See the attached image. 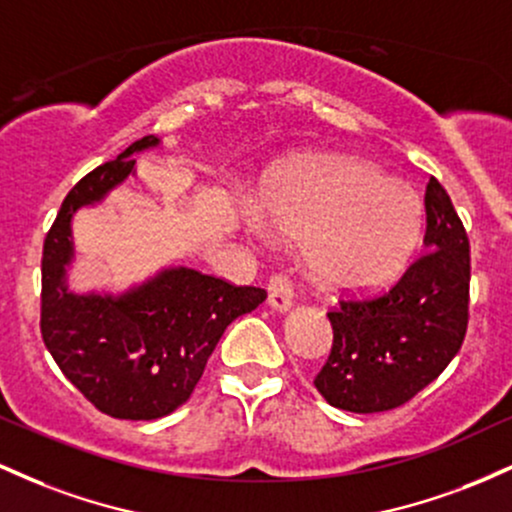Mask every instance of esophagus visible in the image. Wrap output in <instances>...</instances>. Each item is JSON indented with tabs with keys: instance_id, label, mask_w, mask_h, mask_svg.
I'll return each instance as SVG.
<instances>
[{
	"instance_id": "obj_1",
	"label": "esophagus",
	"mask_w": 512,
	"mask_h": 512,
	"mask_svg": "<svg viewBox=\"0 0 512 512\" xmlns=\"http://www.w3.org/2000/svg\"><path fill=\"white\" fill-rule=\"evenodd\" d=\"M267 293H269V305L284 313V310H289L293 303V281L284 272H276L269 276Z\"/></svg>"
}]
</instances>
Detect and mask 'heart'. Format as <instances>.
Listing matches in <instances>:
<instances>
[{
  "label": "heart",
  "instance_id": "b5f03b06",
  "mask_svg": "<svg viewBox=\"0 0 512 512\" xmlns=\"http://www.w3.org/2000/svg\"><path fill=\"white\" fill-rule=\"evenodd\" d=\"M274 228L310 240V264L339 289H375L407 267L424 228V202L363 161H327L286 175L262 195Z\"/></svg>",
  "mask_w": 512,
  "mask_h": 512
}]
</instances>
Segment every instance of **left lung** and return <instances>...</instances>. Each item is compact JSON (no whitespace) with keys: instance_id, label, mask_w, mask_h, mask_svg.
<instances>
[{"instance_id":"left-lung-1","label":"left lung","mask_w":512,"mask_h":512,"mask_svg":"<svg viewBox=\"0 0 512 512\" xmlns=\"http://www.w3.org/2000/svg\"><path fill=\"white\" fill-rule=\"evenodd\" d=\"M426 250L378 293L339 296L332 351L315 375L327 404L375 414L407 404L448 368L469 325V238L436 178L426 185Z\"/></svg>"}]
</instances>
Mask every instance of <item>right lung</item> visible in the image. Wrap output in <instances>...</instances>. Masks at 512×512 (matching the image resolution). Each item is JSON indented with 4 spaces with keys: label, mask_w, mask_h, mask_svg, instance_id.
I'll use <instances>...</instances> for the list:
<instances>
[{
    "label": "right lung",
    "mask_w": 512,
    "mask_h": 512,
    "mask_svg": "<svg viewBox=\"0 0 512 512\" xmlns=\"http://www.w3.org/2000/svg\"><path fill=\"white\" fill-rule=\"evenodd\" d=\"M156 144L149 134L76 182L45 236L40 260L43 342L69 383L113 419H161L185 404L226 327L267 298L257 286H236L187 267L163 272L122 298L67 291L72 214L132 173L134 151Z\"/></svg>",
    "instance_id": "obj_1"
}]
</instances>
